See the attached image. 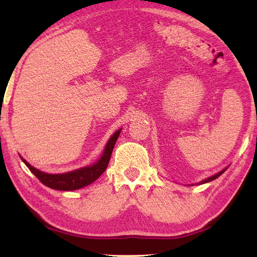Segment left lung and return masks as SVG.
<instances>
[{
    "instance_id": "8db88e82",
    "label": "left lung",
    "mask_w": 257,
    "mask_h": 257,
    "mask_svg": "<svg viewBox=\"0 0 257 257\" xmlns=\"http://www.w3.org/2000/svg\"><path fill=\"white\" fill-rule=\"evenodd\" d=\"M225 170H226V169H225ZM225 170H223V171H221V172H219V173H216V174H215V176H212V177H210V178H207L206 180H204V181H202V183H206V182H210V181H212V180H214V179H216V178H219V177L221 176V174H222L223 172H224Z\"/></svg>"
}]
</instances>
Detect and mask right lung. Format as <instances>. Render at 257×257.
Segmentation results:
<instances>
[{"mask_svg":"<svg viewBox=\"0 0 257 257\" xmlns=\"http://www.w3.org/2000/svg\"><path fill=\"white\" fill-rule=\"evenodd\" d=\"M120 130L114 133L112 137L109 139L108 144L105 148V151L101 156V158L95 165L78 169L72 172L63 173V174H48L44 173L40 170H37L34 167H32L29 162H26L24 159L23 162L26 165V167L30 169L31 172L40 180V181L45 184L46 187L54 189V190H61V191H73L77 190L80 188H84L86 185L92 183L99 178L103 171L106 170L108 167L109 160L112 154V149L114 147V144L119 137Z\"/></svg>","mask_w":257,"mask_h":257,"instance_id":"add662e5","label":"right lung"}]
</instances>
